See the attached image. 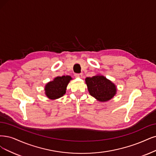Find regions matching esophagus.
I'll return each mask as SVG.
<instances>
[{"label":"esophagus","instance_id":"esophagus-1","mask_svg":"<svg viewBox=\"0 0 156 156\" xmlns=\"http://www.w3.org/2000/svg\"><path fill=\"white\" fill-rule=\"evenodd\" d=\"M74 76H76V78H82V76H83V74H82V73H80V74H74Z\"/></svg>","mask_w":156,"mask_h":156}]
</instances>
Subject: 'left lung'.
<instances>
[{
  "label": "left lung",
  "instance_id": "1",
  "mask_svg": "<svg viewBox=\"0 0 156 156\" xmlns=\"http://www.w3.org/2000/svg\"><path fill=\"white\" fill-rule=\"evenodd\" d=\"M89 94L99 101H107L116 94V87L110 80L102 75L85 78Z\"/></svg>",
  "mask_w": 156,
  "mask_h": 156
}]
</instances>
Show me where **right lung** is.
<instances>
[{
	"instance_id": "add662e5",
	"label": "right lung",
	"mask_w": 156,
	"mask_h": 156,
	"mask_svg": "<svg viewBox=\"0 0 156 156\" xmlns=\"http://www.w3.org/2000/svg\"><path fill=\"white\" fill-rule=\"evenodd\" d=\"M72 80L70 76H57L53 81L49 82L45 86V94L51 100L58 99L66 93L68 83Z\"/></svg>"
}]
</instances>
